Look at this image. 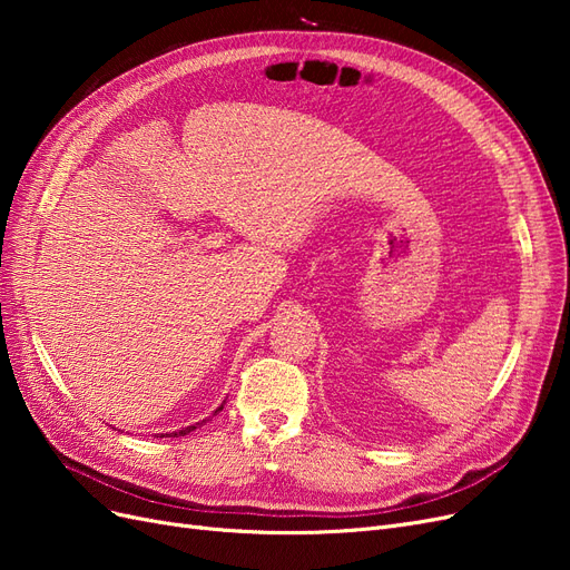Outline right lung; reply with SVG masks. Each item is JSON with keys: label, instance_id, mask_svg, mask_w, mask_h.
Listing matches in <instances>:
<instances>
[{"label": "right lung", "instance_id": "right-lung-1", "mask_svg": "<svg viewBox=\"0 0 570 570\" xmlns=\"http://www.w3.org/2000/svg\"><path fill=\"white\" fill-rule=\"evenodd\" d=\"M223 404H226V402H223ZM223 404H220V406H218V409L214 411V416H216V413H220V411H223ZM209 419H212V416H209ZM209 419H204V421H199V423H193V425H187V428H183V430H174V433H166V435L161 433V438H180V435H187V433H193V430H195V428L204 425V423H206V421H209Z\"/></svg>", "mask_w": 570, "mask_h": 570}]
</instances>
